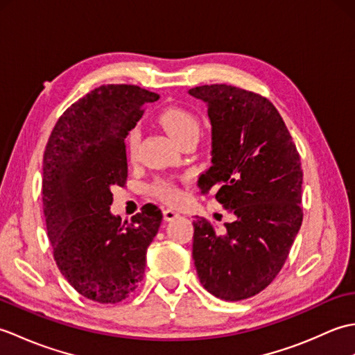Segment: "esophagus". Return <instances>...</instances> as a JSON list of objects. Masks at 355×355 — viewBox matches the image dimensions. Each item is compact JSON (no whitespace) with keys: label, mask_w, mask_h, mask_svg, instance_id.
<instances>
[{"label":"esophagus","mask_w":355,"mask_h":355,"mask_svg":"<svg viewBox=\"0 0 355 355\" xmlns=\"http://www.w3.org/2000/svg\"><path fill=\"white\" fill-rule=\"evenodd\" d=\"M177 216H180V214L175 212V210H173V209H164V210H163L164 221H172V220H175Z\"/></svg>","instance_id":"1"}]
</instances>
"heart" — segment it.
Masks as SVG:
<instances>
[{
    "label": "heart",
    "instance_id": "1",
    "mask_svg": "<svg viewBox=\"0 0 355 355\" xmlns=\"http://www.w3.org/2000/svg\"><path fill=\"white\" fill-rule=\"evenodd\" d=\"M158 123L163 126V130L168 132L177 143H182L189 137H197L200 134V122L195 114L189 110L182 107H168L158 114ZM140 143V132L137 128L130 131L126 137V149L128 154L134 157L137 154ZM150 192L154 197L160 198L166 202H178L183 198V192L173 180H158L150 186Z\"/></svg>",
    "mask_w": 355,
    "mask_h": 355
}]
</instances>
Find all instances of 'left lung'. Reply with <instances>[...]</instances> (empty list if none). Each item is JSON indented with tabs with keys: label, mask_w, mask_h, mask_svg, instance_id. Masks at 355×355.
Here are the masks:
<instances>
[{
	"label": "left lung",
	"mask_w": 355,
	"mask_h": 355,
	"mask_svg": "<svg viewBox=\"0 0 355 355\" xmlns=\"http://www.w3.org/2000/svg\"><path fill=\"white\" fill-rule=\"evenodd\" d=\"M207 103L212 166L201 173V193L235 221L218 229L193 221L192 256L202 286L224 300L252 297L268 286L288 258L302 225V166L275 105L247 89L214 84L189 89Z\"/></svg>",
	"instance_id": "1"
}]
</instances>
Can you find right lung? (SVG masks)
Listing matches in <instances>:
<instances>
[{
	"label": "right lung",
	"instance_id": "obj_1",
	"mask_svg": "<svg viewBox=\"0 0 355 355\" xmlns=\"http://www.w3.org/2000/svg\"><path fill=\"white\" fill-rule=\"evenodd\" d=\"M158 94L126 84L94 88L59 117L44 153L42 206L56 266L99 304L130 297L163 214L145 205L131 223L111 215L114 186L128 178L125 139Z\"/></svg>",
	"mask_w": 355,
	"mask_h": 355
}]
</instances>
